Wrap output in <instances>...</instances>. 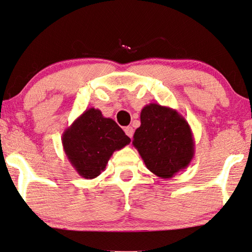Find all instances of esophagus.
Returning a JSON list of instances; mask_svg holds the SVG:
<instances>
[{
    "label": "esophagus",
    "instance_id": "1",
    "mask_svg": "<svg viewBox=\"0 0 252 252\" xmlns=\"http://www.w3.org/2000/svg\"><path fill=\"white\" fill-rule=\"evenodd\" d=\"M125 133H126V135L128 136L129 138H133V135H134V129H133V127H130V126H127V127H125Z\"/></svg>",
    "mask_w": 252,
    "mask_h": 252
}]
</instances>
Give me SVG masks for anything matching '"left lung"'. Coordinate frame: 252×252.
Masks as SVG:
<instances>
[{
  "label": "left lung",
  "instance_id": "obj_1",
  "mask_svg": "<svg viewBox=\"0 0 252 252\" xmlns=\"http://www.w3.org/2000/svg\"><path fill=\"white\" fill-rule=\"evenodd\" d=\"M133 145L146 167L156 176L171 179L189 166L194 156L191 127L179 111L159 104L146 105L141 111V126Z\"/></svg>",
  "mask_w": 252,
  "mask_h": 252
}]
</instances>
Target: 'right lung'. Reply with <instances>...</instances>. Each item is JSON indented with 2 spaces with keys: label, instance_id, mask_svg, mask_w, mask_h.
I'll list each match as a JSON object with an SVG mask.
<instances>
[{
  "label": "right lung",
  "instance_id": "add662e5",
  "mask_svg": "<svg viewBox=\"0 0 252 252\" xmlns=\"http://www.w3.org/2000/svg\"><path fill=\"white\" fill-rule=\"evenodd\" d=\"M65 156L78 174L86 180L100 175L115 151L128 145L130 138L111 118L99 109L85 110L63 131Z\"/></svg>",
  "mask_w": 252,
  "mask_h": 252
}]
</instances>
